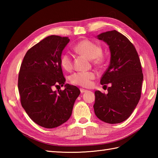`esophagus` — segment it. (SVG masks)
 <instances>
[{
	"instance_id": "1",
	"label": "esophagus",
	"mask_w": 158,
	"mask_h": 158,
	"mask_svg": "<svg viewBox=\"0 0 158 158\" xmlns=\"http://www.w3.org/2000/svg\"><path fill=\"white\" fill-rule=\"evenodd\" d=\"M80 91H81V93H84V92H88V90L85 89H83V88H81V89H80Z\"/></svg>"
}]
</instances>
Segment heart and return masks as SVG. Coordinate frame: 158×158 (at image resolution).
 <instances>
[{
  "instance_id": "obj_1",
  "label": "heart",
  "mask_w": 158,
  "mask_h": 158,
  "mask_svg": "<svg viewBox=\"0 0 158 158\" xmlns=\"http://www.w3.org/2000/svg\"><path fill=\"white\" fill-rule=\"evenodd\" d=\"M75 50L77 52L93 59L94 63L100 65L105 62V56L102 53V48L97 43L89 39H83L77 43L75 46ZM60 64L66 70H70L73 67V61L69 53H64L60 58ZM96 77L93 71L77 72L70 76V82L73 84L88 88L92 85V81Z\"/></svg>"
}]
</instances>
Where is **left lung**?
I'll use <instances>...</instances> for the list:
<instances>
[{"label":"left lung","mask_w":158,"mask_h":158,"mask_svg":"<svg viewBox=\"0 0 158 158\" xmlns=\"http://www.w3.org/2000/svg\"><path fill=\"white\" fill-rule=\"evenodd\" d=\"M106 42L110 52V64L100 83H110L108 94L95 92L94 109L104 122L119 123L127 119L138 105L141 96L143 74L135 47L126 36L116 31L98 35Z\"/></svg>","instance_id":"1"}]
</instances>
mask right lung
Masks as SVG:
<instances>
[{"instance_id": "obj_1", "label": "right lung", "mask_w": 158, "mask_h": 158, "mask_svg": "<svg viewBox=\"0 0 158 158\" xmlns=\"http://www.w3.org/2000/svg\"><path fill=\"white\" fill-rule=\"evenodd\" d=\"M69 37L51 35L28 50L20 66L18 89L23 109L33 122L45 128L62 125L72 114L74 103L80 94L75 85L66 84L60 64L63 49Z\"/></svg>"}]
</instances>
